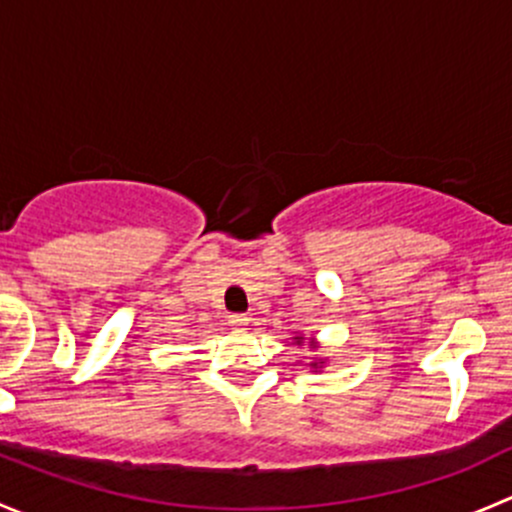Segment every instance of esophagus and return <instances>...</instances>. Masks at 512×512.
I'll return each mask as SVG.
<instances>
[{
  "instance_id": "1",
  "label": "esophagus",
  "mask_w": 512,
  "mask_h": 512,
  "mask_svg": "<svg viewBox=\"0 0 512 512\" xmlns=\"http://www.w3.org/2000/svg\"><path fill=\"white\" fill-rule=\"evenodd\" d=\"M247 322H250V319H247L245 314H230V317H227V324H230L232 329H245Z\"/></svg>"
}]
</instances>
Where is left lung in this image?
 Returning a JSON list of instances; mask_svg holds the SVG:
<instances>
[{
  "mask_svg": "<svg viewBox=\"0 0 512 512\" xmlns=\"http://www.w3.org/2000/svg\"><path fill=\"white\" fill-rule=\"evenodd\" d=\"M292 344H297V347H304V334H294L292 337ZM307 347L309 349H317L319 347V342L314 337H309V342H307ZM324 364H327V359H322V356H314L312 361H309V369H314V371H319V369H324Z\"/></svg>",
  "mask_w": 512,
  "mask_h": 512,
  "instance_id": "obj_1",
  "label": "left lung"
}]
</instances>
